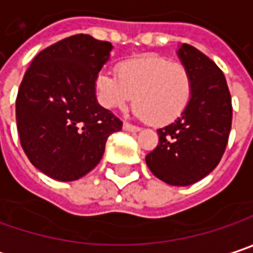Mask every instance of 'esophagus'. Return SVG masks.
I'll use <instances>...</instances> for the list:
<instances>
[{"instance_id": "34e87169", "label": "esophagus", "mask_w": 253, "mask_h": 253, "mask_svg": "<svg viewBox=\"0 0 253 253\" xmlns=\"http://www.w3.org/2000/svg\"><path fill=\"white\" fill-rule=\"evenodd\" d=\"M123 128H125L126 131H139V130H140V127L133 126V125H130V123H127V122L123 125Z\"/></svg>"}]
</instances>
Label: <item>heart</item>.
Segmentation results:
<instances>
[{
	"label": "heart",
	"instance_id": "heart-1",
	"mask_svg": "<svg viewBox=\"0 0 253 253\" xmlns=\"http://www.w3.org/2000/svg\"><path fill=\"white\" fill-rule=\"evenodd\" d=\"M94 86L105 110H126L134 100L137 117L155 126H167L188 108L194 81L185 65L148 53L120 62L117 77L98 72Z\"/></svg>",
	"mask_w": 253,
	"mask_h": 253
}]
</instances>
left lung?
Masks as SVG:
<instances>
[{"label":"left lung","instance_id":"8db88e82","mask_svg":"<svg viewBox=\"0 0 253 253\" xmlns=\"http://www.w3.org/2000/svg\"><path fill=\"white\" fill-rule=\"evenodd\" d=\"M176 55L194 81L185 113L158 130L159 143L146 155V165L161 181L185 187L218 165L232 127V98L217 65L194 46L182 43Z\"/></svg>","mask_w":253,"mask_h":253}]
</instances>
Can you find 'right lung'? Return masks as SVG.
Instances as JSON below:
<instances>
[{"label": "right lung", "mask_w": 253, "mask_h": 253, "mask_svg": "<svg viewBox=\"0 0 253 253\" xmlns=\"http://www.w3.org/2000/svg\"><path fill=\"white\" fill-rule=\"evenodd\" d=\"M113 46L75 35L42 50L18 88L15 119L29 161L58 181H75L101 161L108 136L123 123L103 108L95 77Z\"/></svg>", "instance_id": "add662e5"}]
</instances>
